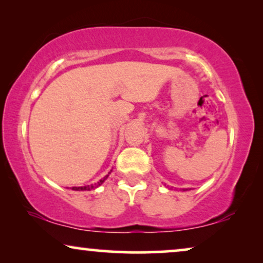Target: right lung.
<instances>
[{
    "label": "right lung",
    "instance_id": "right-lung-1",
    "mask_svg": "<svg viewBox=\"0 0 263 263\" xmlns=\"http://www.w3.org/2000/svg\"><path fill=\"white\" fill-rule=\"evenodd\" d=\"M111 171H112V170H111ZM111 171L105 176V177L100 179V181H99L98 183H96V184H93V185H86V186H73V188H71V189H73V190H78V192H81V190H82V192H84V190H92V189H96L97 186H99V185L103 184L104 181H105V179H106L107 177H109V175L111 174Z\"/></svg>",
    "mask_w": 263,
    "mask_h": 263
}]
</instances>
